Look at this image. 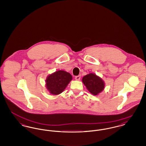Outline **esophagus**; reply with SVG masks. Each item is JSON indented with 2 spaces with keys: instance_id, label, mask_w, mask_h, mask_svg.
<instances>
[{
  "instance_id": "obj_1",
  "label": "esophagus",
  "mask_w": 146,
  "mask_h": 146,
  "mask_svg": "<svg viewBox=\"0 0 146 146\" xmlns=\"http://www.w3.org/2000/svg\"><path fill=\"white\" fill-rule=\"evenodd\" d=\"M75 79L76 80H79L80 79V76H77L75 77Z\"/></svg>"
}]
</instances>
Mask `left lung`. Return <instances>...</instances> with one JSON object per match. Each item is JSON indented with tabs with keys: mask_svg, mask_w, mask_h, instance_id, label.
Returning <instances> with one entry per match:
<instances>
[{
	"mask_svg": "<svg viewBox=\"0 0 146 146\" xmlns=\"http://www.w3.org/2000/svg\"><path fill=\"white\" fill-rule=\"evenodd\" d=\"M82 82L88 90L94 95H97L104 89V82L95 74L90 73L85 76L82 79Z\"/></svg>",
	"mask_w": 146,
	"mask_h": 146,
	"instance_id": "left-lung-1",
	"label": "left lung"
}]
</instances>
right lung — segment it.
<instances>
[{
    "instance_id": "add662e5",
    "label": "right lung",
    "mask_w": 146,
    "mask_h": 146,
    "mask_svg": "<svg viewBox=\"0 0 146 146\" xmlns=\"http://www.w3.org/2000/svg\"><path fill=\"white\" fill-rule=\"evenodd\" d=\"M72 79V76L69 73L58 70L47 77L46 86L50 94L57 95L62 92Z\"/></svg>"
}]
</instances>
